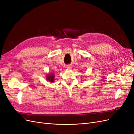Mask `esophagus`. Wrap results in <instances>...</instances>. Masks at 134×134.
Segmentation results:
<instances>
[{"mask_svg":"<svg viewBox=\"0 0 134 134\" xmlns=\"http://www.w3.org/2000/svg\"><path fill=\"white\" fill-rule=\"evenodd\" d=\"M66 68L68 69H70L72 68V66H71V65H67V66H66Z\"/></svg>","mask_w":134,"mask_h":134,"instance_id":"34e87169","label":"esophagus"}]
</instances>
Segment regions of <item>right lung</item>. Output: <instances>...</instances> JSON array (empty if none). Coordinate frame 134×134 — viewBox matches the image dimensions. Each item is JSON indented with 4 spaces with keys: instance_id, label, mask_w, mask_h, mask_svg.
Listing matches in <instances>:
<instances>
[{
    "instance_id": "1",
    "label": "right lung",
    "mask_w": 134,
    "mask_h": 134,
    "mask_svg": "<svg viewBox=\"0 0 134 134\" xmlns=\"http://www.w3.org/2000/svg\"><path fill=\"white\" fill-rule=\"evenodd\" d=\"M46 79L47 80L51 83H53L54 82L55 80V75L52 72H50L46 75Z\"/></svg>"
}]
</instances>
